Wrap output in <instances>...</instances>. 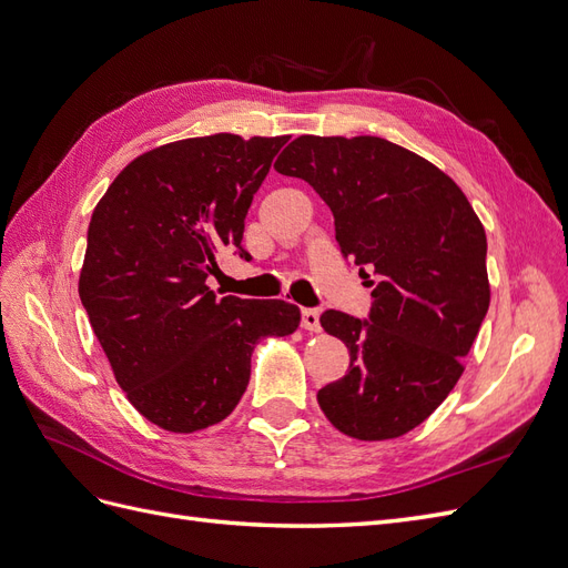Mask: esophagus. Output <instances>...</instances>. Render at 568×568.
Returning a JSON list of instances; mask_svg holds the SVG:
<instances>
[{"mask_svg": "<svg viewBox=\"0 0 568 568\" xmlns=\"http://www.w3.org/2000/svg\"><path fill=\"white\" fill-rule=\"evenodd\" d=\"M301 326H303L305 332L317 334L322 329V326H320V313L313 311V307H307V311L301 313Z\"/></svg>", "mask_w": 568, "mask_h": 568, "instance_id": "34e87169", "label": "esophagus"}]
</instances>
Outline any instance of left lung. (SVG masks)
Here are the masks:
<instances>
[{
	"instance_id": "left-lung-1",
	"label": "left lung",
	"mask_w": 568,
	"mask_h": 568,
	"mask_svg": "<svg viewBox=\"0 0 568 568\" xmlns=\"http://www.w3.org/2000/svg\"><path fill=\"white\" fill-rule=\"evenodd\" d=\"M274 170L311 184L343 255L379 274L369 322L320 317L351 353L317 393L324 417L357 440L405 436L448 398L488 313L486 230L453 178L382 136L301 134Z\"/></svg>"
}]
</instances>
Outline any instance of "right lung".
Returning <instances> with one entry per match:
<instances>
[{"mask_svg": "<svg viewBox=\"0 0 568 568\" xmlns=\"http://www.w3.org/2000/svg\"><path fill=\"white\" fill-rule=\"evenodd\" d=\"M286 142L217 132L156 146L120 170L92 213L80 301L118 386L163 432L230 417L257 343L298 329L296 305L217 298L205 284L217 253L242 246L253 194Z\"/></svg>", "mask_w": 568, "mask_h": 568, "instance_id": "obj_1", "label": "right lung"}]
</instances>
